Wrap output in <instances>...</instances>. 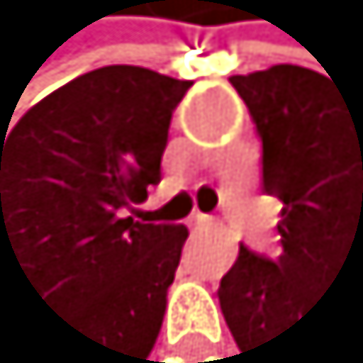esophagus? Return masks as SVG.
I'll list each match as a JSON object with an SVG mask.
<instances>
[{"mask_svg": "<svg viewBox=\"0 0 363 363\" xmlns=\"http://www.w3.org/2000/svg\"><path fill=\"white\" fill-rule=\"evenodd\" d=\"M209 221H212V218H209V215H203V212H194V215H191V227H206Z\"/></svg>", "mask_w": 363, "mask_h": 363, "instance_id": "1", "label": "esophagus"}]
</instances>
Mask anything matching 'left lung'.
Here are the masks:
<instances>
[{"label": "left lung", "instance_id": "8db88e82", "mask_svg": "<svg viewBox=\"0 0 363 363\" xmlns=\"http://www.w3.org/2000/svg\"><path fill=\"white\" fill-rule=\"evenodd\" d=\"M264 142V191L282 200V255L240 257L218 288L245 363H279L315 297L363 285V93L303 66L233 75Z\"/></svg>", "mask_w": 363, "mask_h": 363}]
</instances>
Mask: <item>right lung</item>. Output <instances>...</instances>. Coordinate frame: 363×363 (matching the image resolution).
I'll list each match as a JSON object with an SVG mask.
<instances>
[{"mask_svg":"<svg viewBox=\"0 0 363 363\" xmlns=\"http://www.w3.org/2000/svg\"><path fill=\"white\" fill-rule=\"evenodd\" d=\"M191 81L102 66L0 136V267L81 337L87 363H142L157 343L184 224L127 215L160 182Z\"/></svg>","mask_w":363,"mask_h":363,"instance_id":"right-lung-1","label":"right lung"}]
</instances>
